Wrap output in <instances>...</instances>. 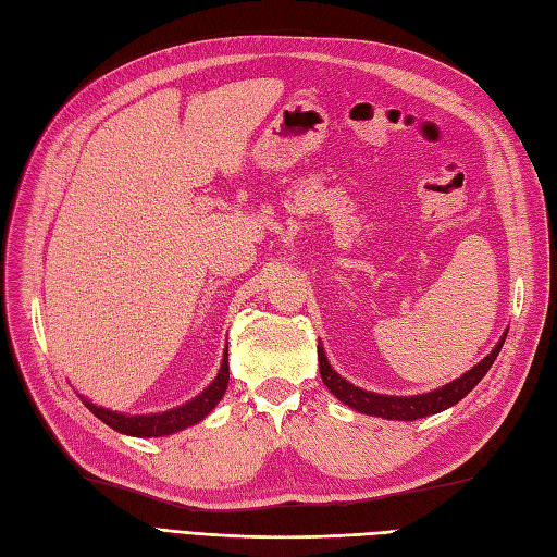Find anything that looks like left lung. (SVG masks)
<instances>
[{"mask_svg":"<svg viewBox=\"0 0 557 557\" xmlns=\"http://www.w3.org/2000/svg\"><path fill=\"white\" fill-rule=\"evenodd\" d=\"M508 335V330H504V335L499 342L494 344V349L480 360L478 366L471 370H466L461 377L453 380L449 384L433 388L429 394H417V396H386V394H374V391H366L351 382H347L333 370L330 360L325 356L323 344H319V370H321V380L330 388V394L339 398L344 405H349L351 410H358L370 417H382V419H396V422H414V419H422L429 414H438L447 408L457 405L471 388L478 386V382L485 377L487 370L492 368L494 360H497L504 339Z\"/></svg>","mask_w":557,"mask_h":557,"instance_id":"obj_1","label":"left lung"}]
</instances>
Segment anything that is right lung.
<instances>
[{"label":"right lung","mask_w":557,"mask_h":557,"mask_svg":"<svg viewBox=\"0 0 557 557\" xmlns=\"http://www.w3.org/2000/svg\"><path fill=\"white\" fill-rule=\"evenodd\" d=\"M227 347H224L222 354V363L218 377L210 382L199 396H194L191 400L177 405V408H171L166 412H152V414H126V412H116L108 410L102 405H96L88 398L79 396L84 405L91 410L100 422L108 424L110 429L124 433V435H135V438H163V435H171L183 431L187 426L199 424L203 417L215 410V405L222 400L224 391H227L230 384V356Z\"/></svg>","instance_id":"obj_1"}]
</instances>
